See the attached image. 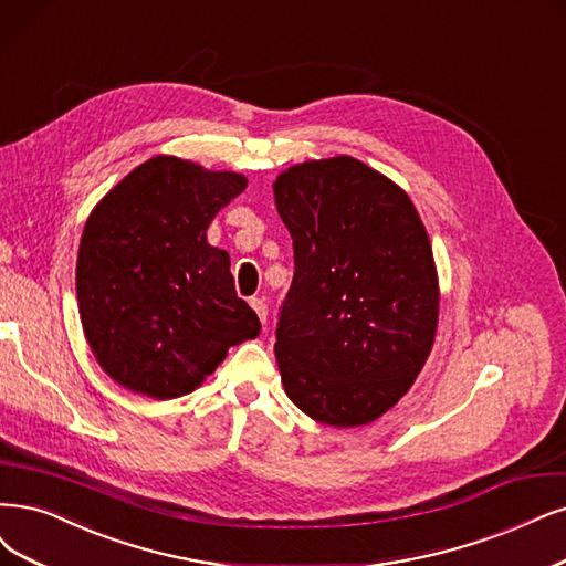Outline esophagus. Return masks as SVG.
Masks as SVG:
<instances>
[{
	"label": "esophagus",
	"mask_w": 566,
	"mask_h": 566,
	"mask_svg": "<svg viewBox=\"0 0 566 566\" xmlns=\"http://www.w3.org/2000/svg\"><path fill=\"white\" fill-rule=\"evenodd\" d=\"M249 305L254 307V312L259 315L261 324H265V319H268V305H265V301H263V298H251Z\"/></svg>",
	"instance_id": "1"
}]
</instances>
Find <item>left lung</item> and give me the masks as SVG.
Instances as JSON below:
<instances>
[{"instance_id": "8db88e82", "label": "left lung", "mask_w": 566, "mask_h": 566, "mask_svg": "<svg viewBox=\"0 0 566 566\" xmlns=\"http://www.w3.org/2000/svg\"><path fill=\"white\" fill-rule=\"evenodd\" d=\"M272 188L296 268L275 331L284 391L322 424H368L399 403L433 347L427 228L401 186L352 156L289 167Z\"/></svg>"}]
</instances>
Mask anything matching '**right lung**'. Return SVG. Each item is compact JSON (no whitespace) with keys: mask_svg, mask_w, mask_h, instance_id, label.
<instances>
[{"mask_svg":"<svg viewBox=\"0 0 566 566\" xmlns=\"http://www.w3.org/2000/svg\"><path fill=\"white\" fill-rule=\"evenodd\" d=\"M244 188V175L156 156L95 205L76 259L78 315L97 364L120 387L177 399L217 370L228 347L259 336L228 254L207 242L219 209Z\"/></svg>","mask_w":566,"mask_h":566,"instance_id":"1","label":"right lung"}]
</instances>
